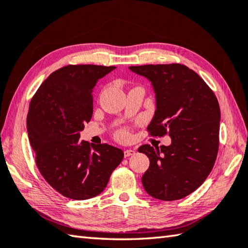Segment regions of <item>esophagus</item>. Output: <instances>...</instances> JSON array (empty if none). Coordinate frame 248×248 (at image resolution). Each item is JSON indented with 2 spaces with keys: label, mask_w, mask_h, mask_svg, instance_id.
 <instances>
[{
  "label": "esophagus",
  "mask_w": 248,
  "mask_h": 248,
  "mask_svg": "<svg viewBox=\"0 0 248 248\" xmlns=\"http://www.w3.org/2000/svg\"><path fill=\"white\" fill-rule=\"evenodd\" d=\"M134 154H135V152H134L133 149H125L124 153V157H130V156H132V155H134Z\"/></svg>",
  "instance_id": "esophagus-1"
}]
</instances>
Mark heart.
<instances>
[{
	"instance_id": "1",
	"label": "heart",
	"mask_w": 248,
	"mask_h": 248,
	"mask_svg": "<svg viewBox=\"0 0 248 248\" xmlns=\"http://www.w3.org/2000/svg\"><path fill=\"white\" fill-rule=\"evenodd\" d=\"M117 138H118L119 140H128V139L130 138V133H129V131H128V130H125V129L120 130L119 132L117 133Z\"/></svg>"
}]
</instances>
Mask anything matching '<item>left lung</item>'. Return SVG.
I'll use <instances>...</instances> for the list:
<instances>
[{
    "instance_id": "obj_1",
    "label": "left lung",
    "mask_w": 248,
    "mask_h": 248,
    "mask_svg": "<svg viewBox=\"0 0 248 248\" xmlns=\"http://www.w3.org/2000/svg\"><path fill=\"white\" fill-rule=\"evenodd\" d=\"M129 69L152 81L157 109L147 130L152 137L169 134V146L142 145L149 158L142 176L149 196L179 200L200 187L211 173L219 146L220 108L206 82L184 64H147Z\"/></svg>"
}]
</instances>
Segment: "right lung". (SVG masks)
I'll return each instance as SVG.
<instances>
[{
  "label": "right lung",
  "mask_w": 248,
  "mask_h": 248,
  "mask_svg": "<svg viewBox=\"0 0 248 248\" xmlns=\"http://www.w3.org/2000/svg\"><path fill=\"white\" fill-rule=\"evenodd\" d=\"M115 66L66 65L43 81L30 102L29 140L38 171L62 196L86 200L104 190L124 158L108 144L80 140V131L93 113L92 90Z\"/></svg>",
  "instance_id": "add662e5"
}]
</instances>
